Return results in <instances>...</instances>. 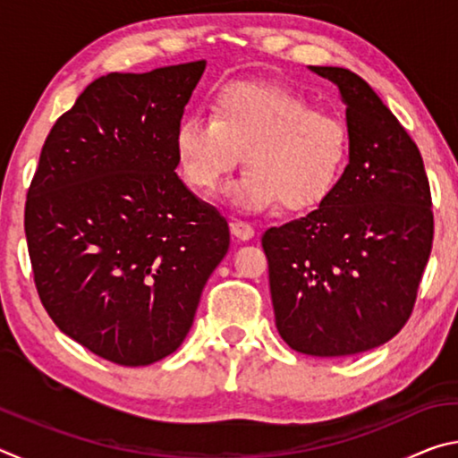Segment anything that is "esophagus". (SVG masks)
<instances>
[{"label": "esophagus", "mask_w": 458, "mask_h": 458, "mask_svg": "<svg viewBox=\"0 0 458 458\" xmlns=\"http://www.w3.org/2000/svg\"><path fill=\"white\" fill-rule=\"evenodd\" d=\"M230 232L240 240H250L254 236V228L250 226V224L244 220H238V218L230 222Z\"/></svg>", "instance_id": "1"}]
</instances>
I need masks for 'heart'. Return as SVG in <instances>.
<instances>
[{
	"instance_id": "obj_1",
	"label": "heart",
	"mask_w": 458,
	"mask_h": 458,
	"mask_svg": "<svg viewBox=\"0 0 458 458\" xmlns=\"http://www.w3.org/2000/svg\"><path fill=\"white\" fill-rule=\"evenodd\" d=\"M190 188L214 193L236 167L246 174L234 199L250 210H305L327 196L350 155V131L337 114L276 84L234 82L218 90L210 117L191 113L175 131Z\"/></svg>"
}]
</instances>
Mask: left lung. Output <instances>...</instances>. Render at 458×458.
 Masks as SVG:
<instances>
[{
	"label": "left lung",
	"instance_id": "1",
	"mask_svg": "<svg viewBox=\"0 0 458 458\" xmlns=\"http://www.w3.org/2000/svg\"><path fill=\"white\" fill-rule=\"evenodd\" d=\"M339 87L350 164L305 218L262 234L275 321L294 352L353 355L390 341L412 315L434 216L412 137L347 68L311 66Z\"/></svg>",
	"mask_w": 458,
	"mask_h": 458
}]
</instances>
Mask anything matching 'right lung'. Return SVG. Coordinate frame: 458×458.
<instances>
[{"mask_svg": "<svg viewBox=\"0 0 458 458\" xmlns=\"http://www.w3.org/2000/svg\"><path fill=\"white\" fill-rule=\"evenodd\" d=\"M206 60L106 74L54 123L24 230L50 319L119 366H149L188 335L228 222L185 188L175 131Z\"/></svg>", "mask_w": 458, "mask_h": 458, "instance_id": "add662e5", "label": "right lung"}]
</instances>
